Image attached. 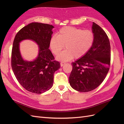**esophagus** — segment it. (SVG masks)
I'll list each match as a JSON object with an SVG mask.
<instances>
[{"mask_svg":"<svg viewBox=\"0 0 124 124\" xmlns=\"http://www.w3.org/2000/svg\"><path fill=\"white\" fill-rule=\"evenodd\" d=\"M65 64V63H63V62H61V67H62L63 65H64Z\"/></svg>","mask_w":124,"mask_h":124,"instance_id":"esophagus-1","label":"esophagus"}]
</instances>
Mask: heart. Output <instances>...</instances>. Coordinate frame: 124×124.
<instances>
[{"instance_id":"b5f03b06","label":"heart","mask_w":124,"mask_h":124,"mask_svg":"<svg viewBox=\"0 0 124 124\" xmlns=\"http://www.w3.org/2000/svg\"><path fill=\"white\" fill-rule=\"evenodd\" d=\"M94 41L95 34L91 30L66 26L59 30L57 36H52L50 45L52 52L56 55L65 46L66 49L56 57V59L67 62L74 57L78 59L83 57L91 49Z\"/></svg>"}]
</instances>
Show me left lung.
Masks as SVG:
<instances>
[{
    "mask_svg": "<svg viewBox=\"0 0 124 124\" xmlns=\"http://www.w3.org/2000/svg\"><path fill=\"white\" fill-rule=\"evenodd\" d=\"M92 31L95 34V41L91 49L83 57L71 63L70 85L80 92H88L96 88L103 81L110 69L111 47L108 37L94 22Z\"/></svg>",
    "mask_w": 124,
    "mask_h": 124,
    "instance_id": "left-lung-1",
    "label": "left lung"
}]
</instances>
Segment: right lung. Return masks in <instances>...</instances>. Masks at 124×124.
<instances>
[{
  "label": "right lung",
  "mask_w": 124,
  "mask_h": 124,
  "mask_svg": "<svg viewBox=\"0 0 124 124\" xmlns=\"http://www.w3.org/2000/svg\"><path fill=\"white\" fill-rule=\"evenodd\" d=\"M54 26L33 22L22 28L16 33L11 53V67L20 84L27 91L41 93L53 86L54 74L61 67L54 60L48 49ZM31 39L39 45L38 56L33 61H26L21 57L19 43L24 39Z\"/></svg>",
  "instance_id": "add662e5"
}]
</instances>
